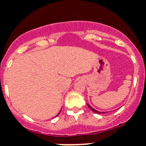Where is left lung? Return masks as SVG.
I'll return each instance as SVG.
<instances>
[{
    "mask_svg": "<svg viewBox=\"0 0 146 146\" xmlns=\"http://www.w3.org/2000/svg\"><path fill=\"white\" fill-rule=\"evenodd\" d=\"M87 105H88V106L89 108H90V110H91V111H93V113H105V112H100V111H96V109H94L93 107H91V106H90L89 104H88V103H87Z\"/></svg>",
    "mask_w": 146,
    "mask_h": 146,
    "instance_id": "1",
    "label": "left lung"
}]
</instances>
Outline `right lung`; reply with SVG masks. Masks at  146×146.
I'll return each mask as SVG.
<instances>
[{"label":"right lung","mask_w":146,"mask_h":146,"mask_svg":"<svg viewBox=\"0 0 146 146\" xmlns=\"http://www.w3.org/2000/svg\"><path fill=\"white\" fill-rule=\"evenodd\" d=\"M60 112H59V113H58V115H56V116H58V115H59V113H60Z\"/></svg>","instance_id":"1"}]
</instances>
